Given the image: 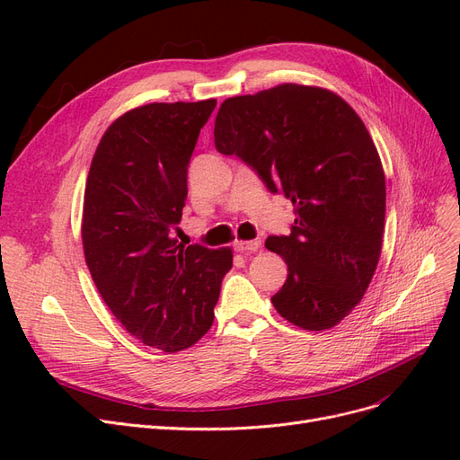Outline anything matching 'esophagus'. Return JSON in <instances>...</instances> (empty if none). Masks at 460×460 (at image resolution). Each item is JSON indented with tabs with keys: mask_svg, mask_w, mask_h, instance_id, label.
<instances>
[{
	"mask_svg": "<svg viewBox=\"0 0 460 460\" xmlns=\"http://www.w3.org/2000/svg\"><path fill=\"white\" fill-rule=\"evenodd\" d=\"M259 247H261L259 240H247V242H235L234 243V249H235V252H240V253H243V252H259Z\"/></svg>",
	"mask_w": 460,
	"mask_h": 460,
	"instance_id": "obj_1",
	"label": "esophagus"
}]
</instances>
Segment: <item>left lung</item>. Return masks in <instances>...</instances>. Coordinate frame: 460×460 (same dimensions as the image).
Listing matches in <instances>:
<instances>
[{"label": "left lung", "mask_w": 460, "mask_h": 460, "mask_svg": "<svg viewBox=\"0 0 460 460\" xmlns=\"http://www.w3.org/2000/svg\"><path fill=\"white\" fill-rule=\"evenodd\" d=\"M215 147L294 203L291 234L264 242L288 264L274 309L303 330L340 324L363 299L384 242L385 176L365 122L338 93L288 82L225 100Z\"/></svg>", "instance_id": "left-lung-1"}]
</instances>
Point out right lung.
<instances>
[{"instance_id":"add662e5","label":"right lung","mask_w":460,"mask_h":460,"mask_svg":"<svg viewBox=\"0 0 460 460\" xmlns=\"http://www.w3.org/2000/svg\"><path fill=\"white\" fill-rule=\"evenodd\" d=\"M217 100L147 103L120 115L93 153L82 208L92 280L119 323L164 353L213 326L232 249L172 238L188 196V164ZM178 230V228H176Z\"/></svg>"}]
</instances>
